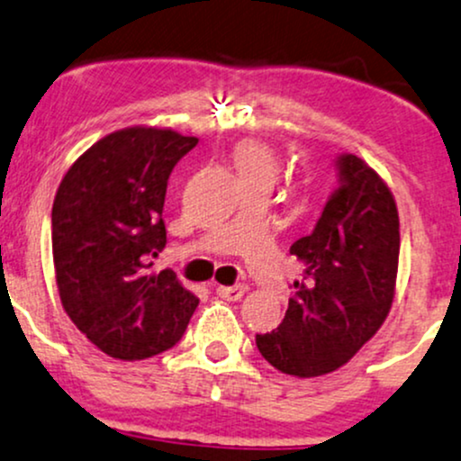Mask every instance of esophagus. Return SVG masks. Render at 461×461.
I'll use <instances>...</instances> for the list:
<instances>
[{
  "mask_svg": "<svg viewBox=\"0 0 461 461\" xmlns=\"http://www.w3.org/2000/svg\"><path fill=\"white\" fill-rule=\"evenodd\" d=\"M218 295L221 300H229V302H237L241 300L243 294H246V286L243 285H235V286H218Z\"/></svg>",
  "mask_w": 461,
  "mask_h": 461,
  "instance_id": "esophagus-1",
  "label": "esophagus"
}]
</instances>
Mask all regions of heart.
<instances>
[{
  "instance_id": "b5f03b06",
  "label": "heart",
  "mask_w": 461,
  "mask_h": 461,
  "mask_svg": "<svg viewBox=\"0 0 461 461\" xmlns=\"http://www.w3.org/2000/svg\"><path fill=\"white\" fill-rule=\"evenodd\" d=\"M235 170L241 181H252V178H263V181L274 183L278 175V161L267 146L261 142H243L232 153Z\"/></svg>"
}]
</instances>
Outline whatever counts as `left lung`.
<instances>
[{
	"label": "left lung",
	"instance_id": "obj_1",
	"mask_svg": "<svg viewBox=\"0 0 461 461\" xmlns=\"http://www.w3.org/2000/svg\"><path fill=\"white\" fill-rule=\"evenodd\" d=\"M337 189L311 235L291 254L304 265L278 328L257 348L286 375L315 377L356 356L391 311L399 265V213L391 189L360 157H334Z\"/></svg>",
	"mask_w": 461,
	"mask_h": 461
}]
</instances>
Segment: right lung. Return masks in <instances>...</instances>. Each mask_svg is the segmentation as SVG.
<instances>
[{"instance_id":"right-lung-1","label":"right lung","mask_w":461,"mask_h":461,"mask_svg":"<svg viewBox=\"0 0 461 461\" xmlns=\"http://www.w3.org/2000/svg\"><path fill=\"white\" fill-rule=\"evenodd\" d=\"M196 144L170 129H122L92 144L58 187L51 241L59 300L112 358L170 349L198 306L172 269L149 272L167 241V178Z\"/></svg>"}]
</instances>
